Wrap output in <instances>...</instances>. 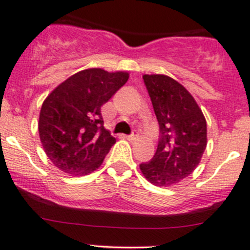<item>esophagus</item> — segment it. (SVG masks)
Wrapping results in <instances>:
<instances>
[{
	"label": "esophagus",
	"mask_w": 250,
	"mask_h": 250,
	"mask_svg": "<svg viewBox=\"0 0 250 250\" xmlns=\"http://www.w3.org/2000/svg\"><path fill=\"white\" fill-rule=\"evenodd\" d=\"M138 133L136 132H133V134H130V135H128L127 136V140H129V141H134V140H136V139H138Z\"/></svg>",
	"instance_id": "34e87169"
}]
</instances>
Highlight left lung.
<instances>
[{
    "instance_id": "8db88e82",
    "label": "left lung",
    "mask_w": 250,
    "mask_h": 250,
    "mask_svg": "<svg viewBox=\"0 0 250 250\" xmlns=\"http://www.w3.org/2000/svg\"><path fill=\"white\" fill-rule=\"evenodd\" d=\"M144 81L159 123L160 139L151 162L140 164L148 182L169 187L195 170L207 145V125L195 99L175 79L145 74Z\"/></svg>"
}]
</instances>
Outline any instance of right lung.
Wrapping results in <instances>:
<instances>
[{
  "instance_id": "1",
  "label": "right lung",
  "mask_w": 250,
  "mask_h": 250,
  "mask_svg": "<svg viewBox=\"0 0 250 250\" xmlns=\"http://www.w3.org/2000/svg\"><path fill=\"white\" fill-rule=\"evenodd\" d=\"M129 79L127 72L88 68L69 77L42 105L38 132L52 164L72 176L93 172L116 139L104 128L101 107Z\"/></svg>"
}]
</instances>
